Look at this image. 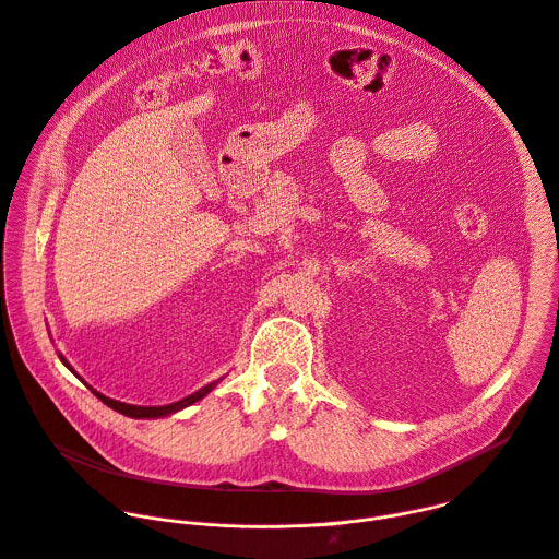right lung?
Wrapping results in <instances>:
<instances>
[{
    "instance_id": "1",
    "label": "right lung",
    "mask_w": 559,
    "mask_h": 559,
    "mask_svg": "<svg viewBox=\"0 0 559 559\" xmlns=\"http://www.w3.org/2000/svg\"><path fill=\"white\" fill-rule=\"evenodd\" d=\"M59 360L66 365V369H70L72 373H74V369L70 367V362L59 354ZM76 376V373H74ZM223 378H218V380H214V382H210V384H205V386H201L199 391H194V393H190V395H186V397H181V401H177V403H170V405H158V407H143V405H128V403H119V401H112V397H108V395H104V393H99L97 389H93L91 384V391L99 397V401L104 403V405H108L110 409H115V412H119V414H123V416H128V418H166V416H173V414H177V412H181V409H186V407H190V405H194V403H199L201 397H205L218 382H221Z\"/></svg>"
}]
</instances>
